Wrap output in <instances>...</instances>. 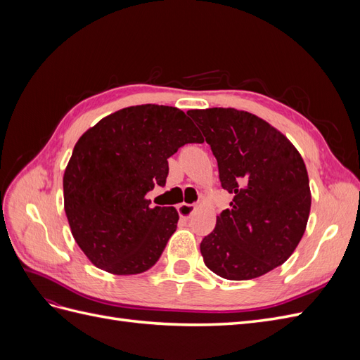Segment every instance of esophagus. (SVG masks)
I'll use <instances>...</instances> for the list:
<instances>
[{
    "mask_svg": "<svg viewBox=\"0 0 360 360\" xmlns=\"http://www.w3.org/2000/svg\"><path fill=\"white\" fill-rule=\"evenodd\" d=\"M197 209V204H186V202H181L179 207H177V210H179V214L181 216V217H184V219H188V217L193 213V210Z\"/></svg>",
    "mask_w": 360,
    "mask_h": 360,
    "instance_id": "34e87169",
    "label": "esophagus"
}]
</instances>
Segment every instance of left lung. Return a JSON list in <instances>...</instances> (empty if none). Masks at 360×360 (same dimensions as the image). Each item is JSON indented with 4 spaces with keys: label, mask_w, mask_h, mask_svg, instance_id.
<instances>
[{
    "label": "left lung",
    "mask_w": 360,
    "mask_h": 360,
    "mask_svg": "<svg viewBox=\"0 0 360 360\" xmlns=\"http://www.w3.org/2000/svg\"><path fill=\"white\" fill-rule=\"evenodd\" d=\"M234 195L200 245L205 266L230 281L266 275L290 258L307 230L311 189L304 162L266 120L234 108L191 110Z\"/></svg>",
    "instance_id": "obj_1"
}]
</instances>
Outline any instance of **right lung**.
I'll return each mask as SVG.
<instances>
[{
  "instance_id": "1",
  "label": "right lung",
  "mask_w": 360,
  "mask_h": 360,
  "mask_svg": "<svg viewBox=\"0 0 360 360\" xmlns=\"http://www.w3.org/2000/svg\"><path fill=\"white\" fill-rule=\"evenodd\" d=\"M202 141L179 108L151 103L106 115L78 139L63 176L64 210L96 267L138 275L156 264L179 213L151 207L146 193L167 183L169 156Z\"/></svg>"
}]
</instances>
